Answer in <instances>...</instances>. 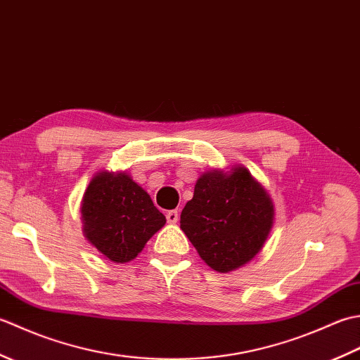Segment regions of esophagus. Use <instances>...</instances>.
I'll list each match as a JSON object with an SVG mask.
<instances>
[{
    "label": "esophagus",
    "mask_w": 360,
    "mask_h": 360,
    "mask_svg": "<svg viewBox=\"0 0 360 360\" xmlns=\"http://www.w3.org/2000/svg\"><path fill=\"white\" fill-rule=\"evenodd\" d=\"M167 221L170 224H174V223H178V219H179V212L178 210H170V212H167Z\"/></svg>",
    "instance_id": "esophagus-1"
}]
</instances>
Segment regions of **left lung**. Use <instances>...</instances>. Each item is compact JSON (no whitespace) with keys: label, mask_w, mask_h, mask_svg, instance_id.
<instances>
[{"label":"left lung","mask_w":360,"mask_h":360,"mask_svg":"<svg viewBox=\"0 0 360 360\" xmlns=\"http://www.w3.org/2000/svg\"><path fill=\"white\" fill-rule=\"evenodd\" d=\"M274 202L246 167L212 170L196 181L181 213V229L198 254L217 272L249 263L269 236Z\"/></svg>","instance_id":"left-lung-1"}]
</instances>
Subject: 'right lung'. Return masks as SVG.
Masks as SVG:
<instances>
[{
	"mask_svg": "<svg viewBox=\"0 0 360 360\" xmlns=\"http://www.w3.org/2000/svg\"><path fill=\"white\" fill-rule=\"evenodd\" d=\"M83 233L114 263H128L165 224V217L131 176L101 172L82 200Z\"/></svg>",
	"mask_w": 360,
	"mask_h": 360,
	"instance_id": "1",
	"label": "right lung"
}]
</instances>
